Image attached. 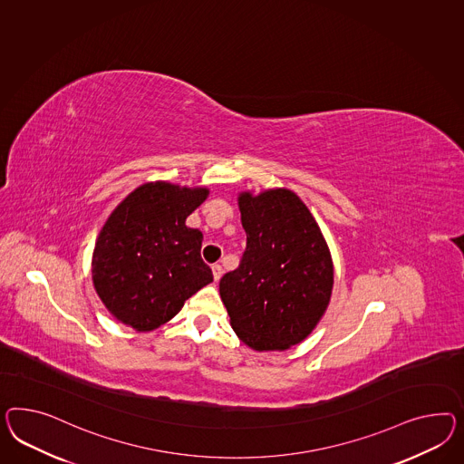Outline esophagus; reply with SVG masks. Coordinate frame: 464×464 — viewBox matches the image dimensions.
I'll return each instance as SVG.
<instances>
[{
  "label": "esophagus",
  "instance_id": "esophagus-1",
  "mask_svg": "<svg viewBox=\"0 0 464 464\" xmlns=\"http://www.w3.org/2000/svg\"><path fill=\"white\" fill-rule=\"evenodd\" d=\"M211 270H213L214 280L218 282V280L223 276V268H221V265H213V268H211Z\"/></svg>",
  "mask_w": 464,
  "mask_h": 464
}]
</instances>
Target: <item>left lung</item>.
Instances as JSON below:
<instances>
[{
	"mask_svg": "<svg viewBox=\"0 0 464 464\" xmlns=\"http://www.w3.org/2000/svg\"><path fill=\"white\" fill-rule=\"evenodd\" d=\"M246 250L219 282L229 324L255 351L299 344L326 313L334 265L309 208L290 188L238 194Z\"/></svg>",
	"mask_w": 464,
	"mask_h": 464,
	"instance_id": "1",
	"label": "left lung"
}]
</instances>
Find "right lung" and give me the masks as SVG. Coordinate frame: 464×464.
Instances as JSON below:
<instances>
[{
	"label": "right lung",
	"instance_id": "add662e5",
	"mask_svg": "<svg viewBox=\"0 0 464 464\" xmlns=\"http://www.w3.org/2000/svg\"><path fill=\"white\" fill-rule=\"evenodd\" d=\"M208 196V188L155 180L114 208L96 238L91 276L116 321L138 333L153 331L213 282L200 258L202 233L186 226Z\"/></svg>",
	"mask_w": 464,
	"mask_h": 464
}]
</instances>
